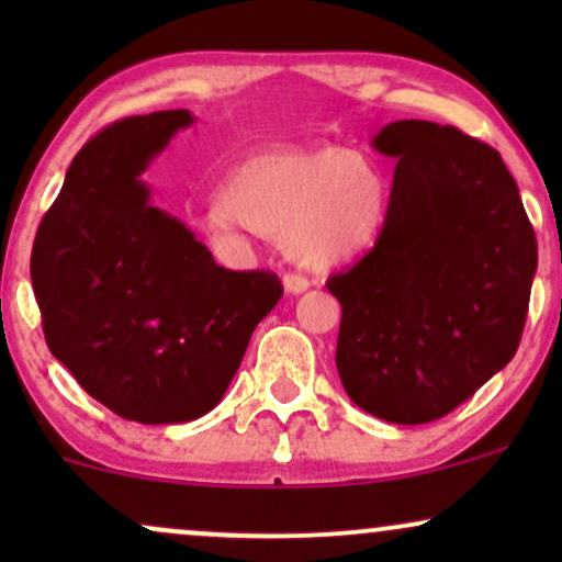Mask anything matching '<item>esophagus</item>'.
Segmentation results:
<instances>
[{"label":"esophagus","instance_id":"1","mask_svg":"<svg viewBox=\"0 0 562 562\" xmlns=\"http://www.w3.org/2000/svg\"><path fill=\"white\" fill-rule=\"evenodd\" d=\"M282 288H285V293L290 295H301L308 290V280L303 274H285L282 277Z\"/></svg>","mask_w":562,"mask_h":562}]
</instances>
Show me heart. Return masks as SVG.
<instances>
[{
	"label": "heart",
	"mask_w": 562,
	"mask_h": 562,
	"mask_svg": "<svg viewBox=\"0 0 562 562\" xmlns=\"http://www.w3.org/2000/svg\"><path fill=\"white\" fill-rule=\"evenodd\" d=\"M391 198L385 173L357 150H261L224 179L222 211L211 227L222 229L235 218L282 240L301 267L333 272L364 259L383 240Z\"/></svg>",
	"instance_id": "b5f03b06"
}]
</instances>
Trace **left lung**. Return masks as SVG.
<instances>
[{
  "label": "left lung",
  "mask_w": 562,
  "mask_h": 562,
  "mask_svg": "<svg viewBox=\"0 0 562 562\" xmlns=\"http://www.w3.org/2000/svg\"><path fill=\"white\" fill-rule=\"evenodd\" d=\"M396 158L391 218L340 301V383L396 425L443 417L507 367L526 325L537 235L494 147L434 121H393L372 137Z\"/></svg>",
  "instance_id": "8db88e82"
}]
</instances>
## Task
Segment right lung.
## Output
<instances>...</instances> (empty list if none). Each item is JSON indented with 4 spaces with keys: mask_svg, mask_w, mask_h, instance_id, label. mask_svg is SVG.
Listing matches in <instances>:
<instances>
[{
    "mask_svg": "<svg viewBox=\"0 0 562 562\" xmlns=\"http://www.w3.org/2000/svg\"><path fill=\"white\" fill-rule=\"evenodd\" d=\"M190 111L108 126L68 166L31 254L44 338L89 396L124 420L173 425L224 398L256 325L282 299L269 272H229L142 173Z\"/></svg>",
    "mask_w": 562,
    "mask_h": 562,
    "instance_id": "right-lung-1",
    "label": "right lung"
}]
</instances>
